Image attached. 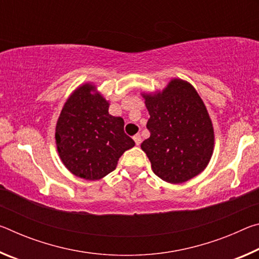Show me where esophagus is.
<instances>
[{"mask_svg": "<svg viewBox=\"0 0 259 259\" xmlns=\"http://www.w3.org/2000/svg\"><path fill=\"white\" fill-rule=\"evenodd\" d=\"M134 140H135L136 145L139 146L140 143H142V137H140L139 134H138V135H135V136H134Z\"/></svg>", "mask_w": 259, "mask_h": 259, "instance_id": "1", "label": "esophagus"}]
</instances>
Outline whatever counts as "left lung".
Here are the masks:
<instances>
[{
	"mask_svg": "<svg viewBox=\"0 0 259 259\" xmlns=\"http://www.w3.org/2000/svg\"><path fill=\"white\" fill-rule=\"evenodd\" d=\"M151 136L142 150L162 181L182 184L207 168L214 147L212 121L190 82L175 77L162 90L142 93Z\"/></svg>",
	"mask_w": 259,
	"mask_h": 259,
	"instance_id": "obj_1",
	"label": "left lung"
}]
</instances>
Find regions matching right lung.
I'll return each instance as SVG.
<instances>
[{"mask_svg": "<svg viewBox=\"0 0 259 259\" xmlns=\"http://www.w3.org/2000/svg\"><path fill=\"white\" fill-rule=\"evenodd\" d=\"M109 102L94 82L69 95L56 124V146L69 172L85 181H99L116 168L135 142L123 131L124 121L108 113Z\"/></svg>", "mask_w": 259, "mask_h": 259, "instance_id": "add662e5", "label": "right lung"}]
</instances>
